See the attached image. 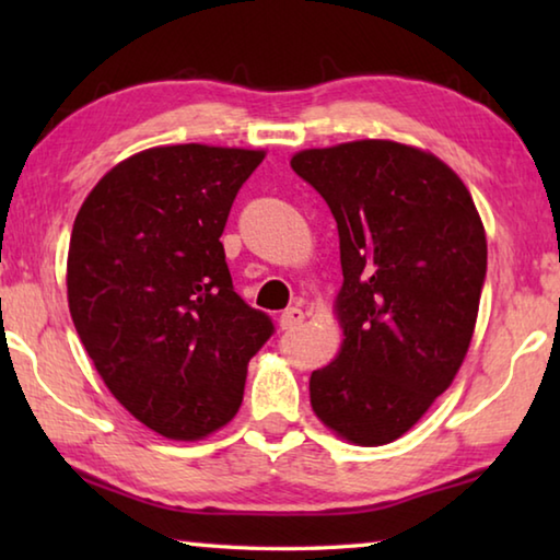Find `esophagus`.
<instances>
[{
	"mask_svg": "<svg viewBox=\"0 0 560 560\" xmlns=\"http://www.w3.org/2000/svg\"><path fill=\"white\" fill-rule=\"evenodd\" d=\"M303 318H306V314H303V311L299 308V306H291V308H287L281 314V318H279V326L283 328V330H291V328H296L299 324H303Z\"/></svg>",
	"mask_w": 560,
	"mask_h": 560,
	"instance_id": "obj_1",
	"label": "esophagus"
}]
</instances>
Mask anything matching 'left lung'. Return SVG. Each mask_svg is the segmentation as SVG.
Returning <instances> with one entry per match:
<instances>
[{"mask_svg":"<svg viewBox=\"0 0 560 560\" xmlns=\"http://www.w3.org/2000/svg\"><path fill=\"white\" fill-rule=\"evenodd\" d=\"M293 173L336 217L343 346L311 373V407L340 438L387 444L457 375L487 279L469 189L430 153L390 140L303 150Z\"/></svg>","mask_w":560,"mask_h":560,"instance_id":"left-lung-1","label":"left lung"}]
</instances>
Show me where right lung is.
<instances>
[{
	"label": "right lung",
	"instance_id": "right-lung-1",
	"mask_svg": "<svg viewBox=\"0 0 560 560\" xmlns=\"http://www.w3.org/2000/svg\"><path fill=\"white\" fill-rule=\"evenodd\" d=\"M261 150L170 145L122 160L91 189L69 246V308L103 383L170 440L236 415L246 365L273 336L224 261L220 236Z\"/></svg>",
	"mask_w": 560,
	"mask_h": 560
}]
</instances>
